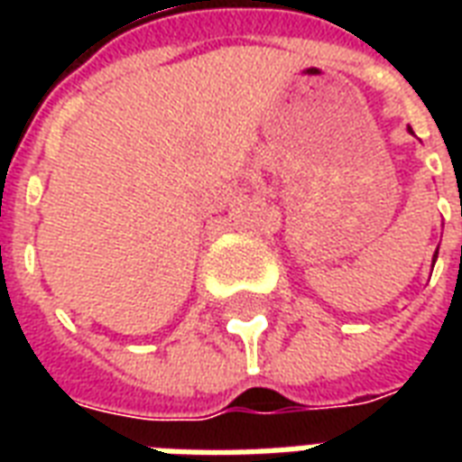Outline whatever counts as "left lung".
I'll use <instances>...</instances> for the list:
<instances>
[{"label": "left lung", "instance_id": "1", "mask_svg": "<svg viewBox=\"0 0 462 462\" xmlns=\"http://www.w3.org/2000/svg\"><path fill=\"white\" fill-rule=\"evenodd\" d=\"M439 254V252H437ZM437 254H434V261H437Z\"/></svg>", "mask_w": 462, "mask_h": 462}]
</instances>
